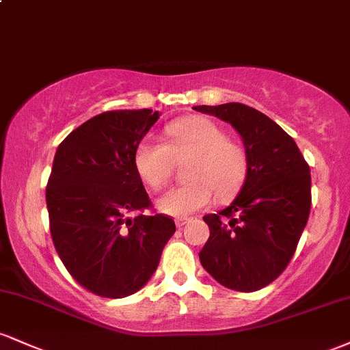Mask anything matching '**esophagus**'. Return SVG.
I'll use <instances>...</instances> for the list:
<instances>
[{"label": "esophagus", "mask_w": 350, "mask_h": 350, "mask_svg": "<svg viewBox=\"0 0 350 350\" xmlns=\"http://www.w3.org/2000/svg\"><path fill=\"white\" fill-rule=\"evenodd\" d=\"M187 222H189V219H178V220H176V226H178L179 228H183Z\"/></svg>", "instance_id": "obj_1"}]
</instances>
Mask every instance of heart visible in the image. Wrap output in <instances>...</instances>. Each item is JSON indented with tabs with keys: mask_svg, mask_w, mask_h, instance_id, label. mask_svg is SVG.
<instances>
[{
	"mask_svg": "<svg viewBox=\"0 0 350 350\" xmlns=\"http://www.w3.org/2000/svg\"><path fill=\"white\" fill-rule=\"evenodd\" d=\"M166 144L144 138L135 151V166L148 186L161 189L184 164L186 183L158 199V208L171 217H187L208 206L212 191L219 199L234 196L245 183L248 156L240 143L228 139L226 130L204 116H191L164 128Z\"/></svg>",
	"mask_w": 350,
	"mask_h": 350,
	"instance_id": "obj_1",
	"label": "heart"
}]
</instances>
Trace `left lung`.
<instances>
[{"mask_svg": "<svg viewBox=\"0 0 350 350\" xmlns=\"http://www.w3.org/2000/svg\"><path fill=\"white\" fill-rule=\"evenodd\" d=\"M194 110L230 123L248 156L240 194L227 208L204 217L211 237L200 265L228 290H262L288 267L306 227L309 166L295 139L255 108L232 102Z\"/></svg>", "mask_w": 350, "mask_h": 350, "instance_id": "obj_1", "label": "left lung"}]
</instances>
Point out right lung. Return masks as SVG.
Instances as JSON below:
<instances>
[{"mask_svg": "<svg viewBox=\"0 0 350 350\" xmlns=\"http://www.w3.org/2000/svg\"><path fill=\"white\" fill-rule=\"evenodd\" d=\"M158 111H103L59 144L46 187L52 242L80 286L103 298L142 290L176 232L172 217L143 215L152 204L135 151ZM139 211L135 219L127 217Z\"/></svg>", "mask_w": 350, "mask_h": 350, "instance_id": "right-lung-1", "label": "right lung"}]
</instances>
